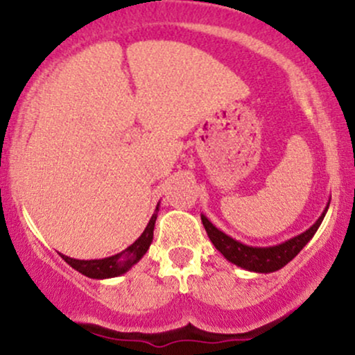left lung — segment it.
I'll use <instances>...</instances> for the list:
<instances>
[{"label":"left lung","mask_w":355,"mask_h":355,"mask_svg":"<svg viewBox=\"0 0 355 355\" xmlns=\"http://www.w3.org/2000/svg\"><path fill=\"white\" fill-rule=\"evenodd\" d=\"M325 211L320 215L319 220L313 223L311 229L275 247L243 245V243H240L237 240H234L229 237V235L223 234V232H220L214 223H210V220L207 218L205 215H202V223L203 227H205L207 235H209L211 243H214L215 248H217L227 260H230L235 266L247 268V270L267 274V272H275L279 270V268H282L284 266H287V263L291 262L305 245H307L309 240L313 237V234H315L317 229L320 227L322 220L325 217Z\"/></svg>","instance_id":"1"}]
</instances>
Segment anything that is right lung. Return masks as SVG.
Returning <instances> with one entry per match:
<instances>
[{
    "label": "right lung",
    "mask_w": 355,
    "mask_h": 355,
    "mask_svg": "<svg viewBox=\"0 0 355 355\" xmlns=\"http://www.w3.org/2000/svg\"><path fill=\"white\" fill-rule=\"evenodd\" d=\"M157 211L158 207L155 209V214L150 218L148 225L144 230V234L138 237L135 242L132 243L125 252L121 254L107 257V259L100 260H78V259H70L67 255H61V259L71 266L75 270H78L80 274L89 277V279H108V277H116L125 274L130 267L135 266L138 260L141 259L148 250L150 243L153 240V229H155V220H157Z\"/></svg>",
    "instance_id": "1"
}]
</instances>
